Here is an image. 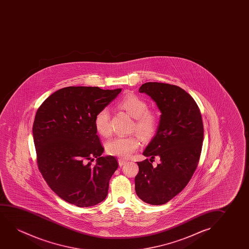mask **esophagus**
<instances>
[{
	"instance_id": "34e87169",
	"label": "esophagus",
	"mask_w": 249,
	"mask_h": 249,
	"mask_svg": "<svg viewBox=\"0 0 249 249\" xmlns=\"http://www.w3.org/2000/svg\"><path fill=\"white\" fill-rule=\"evenodd\" d=\"M118 162H119L120 166H122V167H123V165H125V164L127 162V160L122 159V158H119V159H118Z\"/></svg>"
}]
</instances>
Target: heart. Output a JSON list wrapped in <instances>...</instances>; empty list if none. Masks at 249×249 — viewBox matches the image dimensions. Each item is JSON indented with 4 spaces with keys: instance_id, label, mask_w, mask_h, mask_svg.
I'll list each match as a JSON object with an SVG mask.
<instances>
[{
    "instance_id": "heart-1",
    "label": "heart",
    "mask_w": 249,
    "mask_h": 249,
    "mask_svg": "<svg viewBox=\"0 0 249 249\" xmlns=\"http://www.w3.org/2000/svg\"><path fill=\"white\" fill-rule=\"evenodd\" d=\"M117 106L134 117L133 130L137 131L142 138L150 139L156 133L160 118L157 111L148 108V104L144 99L134 93H129L120 99ZM93 125L99 135L109 137L112 133L109 110L104 108L96 113ZM140 146V137L131 134L108 140L106 143V150L111 156L127 158Z\"/></svg>"
}]
</instances>
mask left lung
<instances>
[{
	"label": "left lung",
	"instance_id": "left-lung-1",
	"mask_svg": "<svg viewBox=\"0 0 249 249\" xmlns=\"http://www.w3.org/2000/svg\"><path fill=\"white\" fill-rule=\"evenodd\" d=\"M139 91L150 95L160 109L157 134L138 161L135 191L150 205L167 203L184 190L197 167L203 141L201 111L194 99L178 86L146 82ZM160 157L153 167L150 161Z\"/></svg>",
	"mask_w": 249,
	"mask_h": 249
}]
</instances>
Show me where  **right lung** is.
I'll use <instances>...</instances> for the list:
<instances>
[{
    "label": "right lung",
    "mask_w": 249,
    "mask_h": 249,
    "mask_svg": "<svg viewBox=\"0 0 249 249\" xmlns=\"http://www.w3.org/2000/svg\"><path fill=\"white\" fill-rule=\"evenodd\" d=\"M121 91L67 87L38 108L32 128L38 168L52 191L71 204L91 207L107 196L118 163L114 157H101L93 119ZM93 157L97 162L92 166Z\"/></svg>",
    "instance_id": "obj_1"
}]
</instances>
